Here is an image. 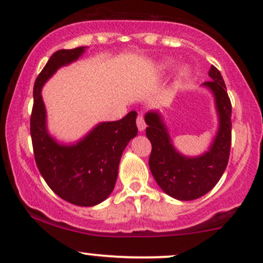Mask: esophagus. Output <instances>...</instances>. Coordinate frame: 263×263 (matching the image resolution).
<instances>
[{
  "mask_svg": "<svg viewBox=\"0 0 263 263\" xmlns=\"http://www.w3.org/2000/svg\"><path fill=\"white\" fill-rule=\"evenodd\" d=\"M137 127L141 132L144 131V129H145V122H144L143 115H138L137 116Z\"/></svg>",
  "mask_w": 263,
  "mask_h": 263,
  "instance_id": "1",
  "label": "esophagus"
}]
</instances>
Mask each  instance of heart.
<instances>
[{
    "instance_id": "b5f03b06",
    "label": "heart",
    "mask_w": 263,
    "mask_h": 263,
    "mask_svg": "<svg viewBox=\"0 0 263 263\" xmlns=\"http://www.w3.org/2000/svg\"><path fill=\"white\" fill-rule=\"evenodd\" d=\"M181 74H182V76H183V74H186V71H182V72H181Z\"/></svg>"
}]
</instances>
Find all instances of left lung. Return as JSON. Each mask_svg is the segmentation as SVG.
<instances>
[{
  "mask_svg": "<svg viewBox=\"0 0 263 263\" xmlns=\"http://www.w3.org/2000/svg\"><path fill=\"white\" fill-rule=\"evenodd\" d=\"M212 81L203 83L216 98L219 116L217 136L203 156L189 158L174 148L162 116L157 111L145 115V129L152 143L149 169L165 194L180 201H191L210 192L222 178L228 165L232 144V103L222 74L214 66L208 72Z\"/></svg>",
  "mask_w": 263,
  "mask_h": 263,
  "instance_id": "obj_1",
  "label": "left lung"
}]
</instances>
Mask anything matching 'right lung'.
I'll list each match as a JSON object with an SVG mask.
<instances>
[{
    "mask_svg": "<svg viewBox=\"0 0 263 263\" xmlns=\"http://www.w3.org/2000/svg\"><path fill=\"white\" fill-rule=\"evenodd\" d=\"M84 50L85 46L59 50L36 77L30 135L36 166L49 187L69 203L91 207L112 192L122 152L138 129L137 112L131 111L119 121L99 123L76 144H59L47 134L41 88L60 67L76 61Z\"/></svg>",
    "mask_w": 263,
    "mask_h": 263,
    "instance_id": "add662e5",
    "label": "right lung"
}]
</instances>
